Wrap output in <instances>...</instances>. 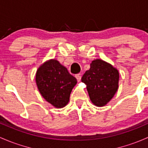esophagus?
I'll return each mask as SVG.
<instances>
[{"label":"esophagus","mask_w":148,"mask_h":148,"mask_svg":"<svg viewBox=\"0 0 148 148\" xmlns=\"http://www.w3.org/2000/svg\"><path fill=\"white\" fill-rule=\"evenodd\" d=\"M75 77H76V79H77V81H78V82H80L81 79H82V77H81L80 74H76Z\"/></svg>","instance_id":"obj_1"}]
</instances>
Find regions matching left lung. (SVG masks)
I'll return each mask as SVG.
<instances>
[{
    "mask_svg": "<svg viewBox=\"0 0 148 148\" xmlns=\"http://www.w3.org/2000/svg\"><path fill=\"white\" fill-rule=\"evenodd\" d=\"M90 66L82 77V82L86 84L91 102L97 106H103L117 91L119 71L110 64L101 60L92 61Z\"/></svg>",
    "mask_w": 148,
    "mask_h": 148,
    "instance_id": "obj_1",
    "label": "left lung"
}]
</instances>
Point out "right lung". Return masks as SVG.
<instances>
[{"label":"right lung","instance_id":"1","mask_svg":"<svg viewBox=\"0 0 148 148\" xmlns=\"http://www.w3.org/2000/svg\"><path fill=\"white\" fill-rule=\"evenodd\" d=\"M36 83L40 94L49 103L62 108L68 103L70 94L77 84V79L55 60L43 64L36 74Z\"/></svg>","mask_w":148,"mask_h":148}]
</instances>
